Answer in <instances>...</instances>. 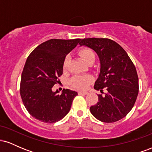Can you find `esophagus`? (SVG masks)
Wrapping results in <instances>:
<instances>
[{
	"label": "esophagus",
	"mask_w": 152,
	"mask_h": 152,
	"mask_svg": "<svg viewBox=\"0 0 152 152\" xmlns=\"http://www.w3.org/2000/svg\"><path fill=\"white\" fill-rule=\"evenodd\" d=\"M78 94H79V95H86V94H88V92H87V91H78Z\"/></svg>",
	"instance_id": "34e87169"
}]
</instances>
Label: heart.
Returning a JSON list of instances; mask_svg holds the SVG:
<instances>
[{
  "instance_id": "1",
  "label": "heart",
  "mask_w": 152,
  "mask_h": 152,
  "mask_svg": "<svg viewBox=\"0 0 152 152\" xmlns=\"http://www.w3.org/2000/svg\"><path fill=\"white\" fill-rule=\"evenodd\" d=\"M80 56L83 59L85 62L88 64L91 61L95 60V54L94 51L90 48H83L79 51ZM69 64V57L66 56L63 63V69L64 70L67 69ZM93 80L91 76L90 75H76L73 76L69 80V84L74 88L80 90H84L88 87L91 82Z\"/></svg>"
}]
</instances>
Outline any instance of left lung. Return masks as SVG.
I'll list each match as a JSON object with an SVG mask.
<instances>
[{"label": "left lung", "instance_id": "left-lung-1", "mask_svg": "<svg viewBox=\"0 0 152 152\" xmlns=\"http://www.w3.org/2000/svg\"><path fill=\"white\" fill-rule=\"evenodd\" d=\"M79 44L95 50L101 63L100 74L94 87L104 95L99 94L98 102L90 107L91 113L105 123L125 117L139 94V78L132 61L119 44L109 38H84Z\"/></svg>", "mask_w": 152, "mask_h": 152}]
</instances>
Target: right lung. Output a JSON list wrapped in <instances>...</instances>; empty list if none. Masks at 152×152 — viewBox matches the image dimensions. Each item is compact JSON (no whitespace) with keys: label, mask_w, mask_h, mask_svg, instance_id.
I'll use <instances>...</instances> for the list:
<instances>
[{"label":"right lung","mask_w":152,"mask_h":152,"mask_svg":"<svg viewBox=\"0 0 152 152\" xmlns=\"http://www.w3.org/2000/svg\"><path fill=\"white\" fill-rule=\"evenodd\" d=\"M50 39L36 47L26 60L21 74L20 94L28 112L33 117L48 124L60 121L71 109L77 92L63 89L53 92L63 74L66 56L81 41Z\"/></svg>","instance_id":"1"}]
</instances>
